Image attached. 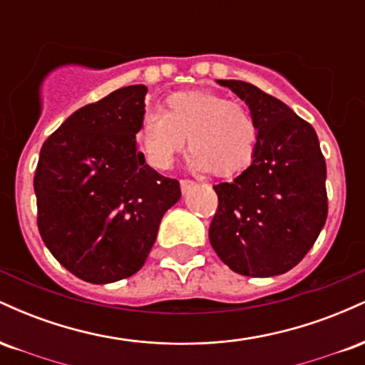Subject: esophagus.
<instances>
[{
  "label": "esophagus",
  "mask_w": 365,
  "mask_h": 365,
  "mask_svg": "<svg viewBox=\"0 0 365 365\" xmlns=\"http://www.w3.org/2000/svg\"><path fill=\"white\" fill-rule=\"evenodd\" d=\"M180 187H182V192H183V194H187V192L190 190V188H194V187H195V182H194V180L183 178V180H180Z\"/></svg>",
  "instance_id": "34e87169"
}]
</instances>
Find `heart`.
I'll list each match as a JSON object with an SVG mask.
<instances>
[{
	"instance_id": "b5f03b06",
	"label": "heart",
	"mask_w": 365,
	"mask_h": 365,
	"mask_svg": "<svg viewBox=\"0 0 365 365\" xmlns=\"http://www.w3.org/2000/svg\"><path fill=\"white\" fill-rule=\"evenodd\" d=\"M187 144L188 166L233 177L254 161L259 125L244 104L206 91L173 92L163 110H149L140 118L137 140L150 166L168 170Z\"/></svg>"
}]
</instances>
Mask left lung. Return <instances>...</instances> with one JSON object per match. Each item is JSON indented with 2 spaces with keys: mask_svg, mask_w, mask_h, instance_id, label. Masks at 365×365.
I'll return each instance as SVG.
<instances>
[{
  "mask_svg": "<svg viewBox=\"0 0 365 365\" xmlns=\"http://www.w3.org/2000/svg\"><path fill=\"white\" fill-rule=\"evenodd\" d=\"M245 101L259 125L254 161L215 185L209 240L238 274L266 278L295 267L328 216L326 161L316 130L287 104L242 81H217Z\"/></svg>",
  "mask_w": 365,
  "mask_h": 365,
  "instance_id": "left-lung-1",
  "label": "left lung"
}]
</instances>
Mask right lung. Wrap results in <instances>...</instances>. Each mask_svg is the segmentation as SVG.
I'll use <instances>...</instances> for the list:
<instances>
[{
  "mask_svg": "<svg viewBox=\"0 0 365 365\" xmlns=\"http://www.w3.org/2000/svg\"><path fill=\"white\" fill-rule=\"evenodd\" d=\"M145 86H128L70 115L41 148L37 226L58 262L83 282L135 274L163 216L182 197L137 150Z\"/></svg>",
  "mask_w": 365,
  "mask_h": 365,
  "instance_id": "obj_1",
  "label": "right lung"
}]
</instances>
